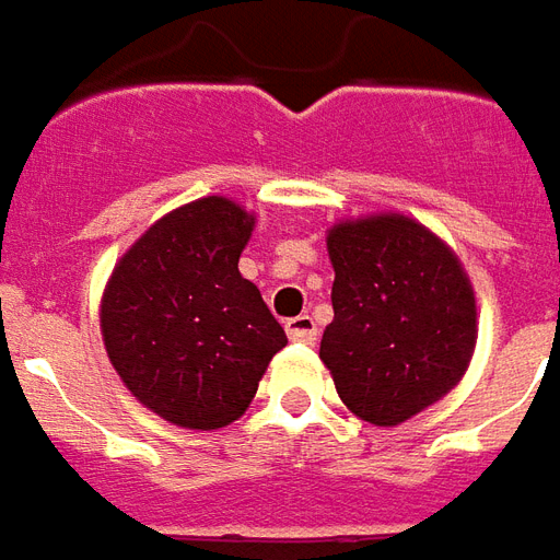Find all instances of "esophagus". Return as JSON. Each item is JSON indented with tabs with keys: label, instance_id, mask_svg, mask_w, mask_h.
I'll return each mask as SVG.
<instances>
[{
	"label": "esophagus",
	"instance_id": "esophagus-1",
	"mask_svg": "<svg viewBox=\"0 0 560 560\" xmlns=\"http://www.w3.org/2000/svg\"><path fill=\"white\" fill-rule=\"evenodd\" d=\"M287 335H289V340H299V343H313V340H316V323H313V316L301 313V316H295V319H289Z\"/></svg>",
	"mask_w": 560,
	"mask_h": 560
}]
</instances>
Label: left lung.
<instances>
[{
  "instance_id": "left-lung-1",
  "label": "left lung",
  "mask_w": 560,
  "mask_h": 560,
  "mask_svg": "<svg viewBox=\"0 0 560 560\" xmlns=\"http://www.w3.org/2000/svg\"><path fill=\"white\" fill-rule=\"evenodd\" d=\"M335 265L319 359L340 400L371 425H398L450 392L474 355L477 304L452 249L398 213L328 232Z\"/></svg>"
}]
</instances>
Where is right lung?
I'll return each instance as SVG.
<instances>
[{
	"mask_svg": "<svg viewBox=\"0 0 560 560\" xmlns=\"http://www.w3.org/2000/svg\"><path fill=\"white\" fill-rule=\"evenodd\" d=\"M253 217L220 196L162 217L110 273L105 350L126 388L180 428L210 431L249 407L287 331L237 271Z\"/></svg>",
	"mask_w": 560,
	"mask_h": 560,
	"instance_id": "right-lung-1",
	"label": "right lung"
}]
</instances>
